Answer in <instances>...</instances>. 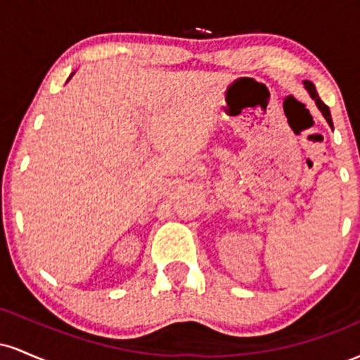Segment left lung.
Returning a JSON list of instances; mask_svg holds the SVG:
<instances>
[{
    "label": "left lung",
    "mask_w": 360,
    "mask_h": 360,
    "mask_svg": "<svg viewBox=\"0 0 360 360\" xmlns=\"http://www.w3.org/2000/svg\"><path fill=\"white\" fill-rule=\"evenodd\" d=\"M303 84H304V88H307L308 93H309V96H311L313 100H315L316 106H318V110L321 111V115H323L326 122H328V125H330V127H333V123H332V115H330V110H328V106H326L325 103L320 100V96H318V93H316V88H315V84H313L311 81H303Z\"/></svg>",
    "instance_id": "left-lung-1"
}]
</instances>
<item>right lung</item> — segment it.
<instances>
[{
	"label": "right lung",
	"mask_w": 360,
	"mask_h": 360,
	"mask_svg": "<svg viewBox=\"0 0 360 360\" xmlns=\"http://www.w3.org/2000/svg\"><path fill=\"white\" fill-rule=\"evenodd\" d=\"M72 74H74V72H72ZM72 74H71V76H72ZM69 79H71V77H69Z\"/></svg>",
	"instance_id": "add662e5"
}]
</instances>
